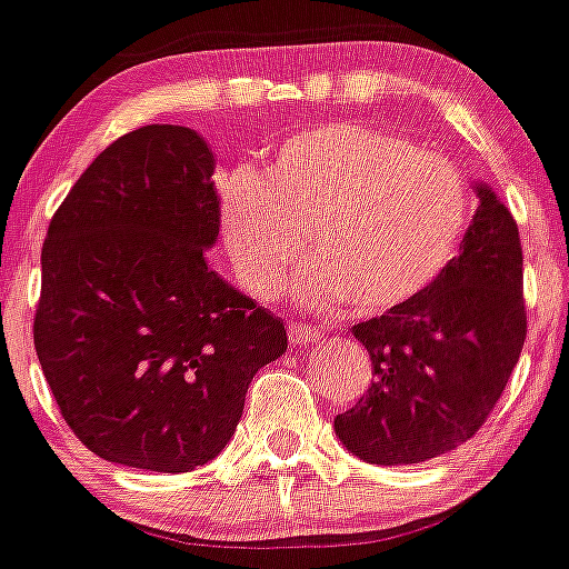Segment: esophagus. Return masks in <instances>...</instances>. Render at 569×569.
I'll return each mask as SVG.
<instances>
[{
    "label": "esophagus",
    "mask_w": 569,
    "mask_h": 569,
    "mask_svg": "<svg viewBox=\"0 0 569 569\" xmlns=\"http://www.w3.org/2000/svg\"><path fill=\"white\" fill-rule=\"evenodd\" d=\"M288 338H290V343H296V346H307V343H312V340L318 338V329H312V327H305V323H288Z\"/></svg>",
    "instance_id": "1"
}]
</instances>
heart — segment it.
Listing matches in <instances>:
<instances>
[{
	"instance_id": "1",
	"label": "heart",
	"mask_w": 569,
	"mask_h": 569,
	"mask_svg": "<svg viewBox=\"0 0 569 569\" xmlns=\"http://www.w3.org/2000/svg\"><path fill=\"white\" fill-rule=\"evenodd\" d=\"M467 226L456 164L380 128L327 122L281 139L262 172L234 167L220 181V231L253 296L281 290L312 251L299 299L316 310L349 301L360 316L393 310L450 262Z\"/></svg>"
}]
</instances>
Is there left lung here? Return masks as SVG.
Listing matches in <instances>:
<instances>
[{
  "instance_id": "8db88e82",
  "label": "left lung",
  "mask_w": 569,
  "mask_h": 569,
  "mask_svg": "<svg viewBox=\"0 0 569 569\" xmlns=\"http://www.w3.org/2000/svg\"><path fill=\"white\" fill-rule=\"evenodd\" d=\"M458 257L421 293L351 332L375 382L335 416L360 461L397 467L469 441L506 391L528 335L522 246L511 212L486 183Z\"/></svg>"
}]
</instances>
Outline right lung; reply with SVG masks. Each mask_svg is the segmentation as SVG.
Listing matches in <instances>:
<instances>
[{"label":"right lung","instance_id":"1","mask_svg":"<svg viewBox=\"0 0 569 569\" xmlns=\"http://www.w3.org/2000/svg\"><path fill=\"white\" fill-rule=\"evenodd\" d=\"M212 176L198 133L144 126L86 167L47 229L36 355L63 421L106 461L203 467L288 349L284 323L209 270Z\"/></svg>","mask_w":569,"mask_h":569}]
</instances>
